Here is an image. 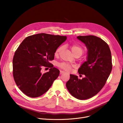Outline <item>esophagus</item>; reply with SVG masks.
<instances>
[{
    "label": "esophagus",
    "instance_id": "1",
    "mask_svg": "<svg viewBox=\"0 0 123 123\" xmlns=\"http://www.w3.org/2000/svg\"><path fill=\"white\" fill-rule=\"evenodd\" d=\"M65 73V72L63 71H60V74H64Z\"/></svg>",
    "mask_w": 123,
    "mask_h": 123
}]
</instances>
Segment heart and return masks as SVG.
<instances>
[{
  "label": "heart",
  "instance_id": "heart-1",
  "mask_svg": "<svg viewBox=\"0 0 123 123\" xmlns=\"http://www.w3.org/2000/svg\"><path fill=\"white\" fill-rule=\"evenodd\" d=\"M63 49V46H62L58 47L55 52V55L56 56L59 55ZM71 49L72 52L73 54V55H75L76 54H80L81 55L84 52L83 49L81 46H80L79 45L77 44L72 45V46H71ZM58 66L61 69L66 71L67 72L70 71L72 68V65H71L70 64L68 63L65 62H61L59 63L58 64Z\"/></svg>",
  "mask_w": 123,
  "mask_h": 123
}]
</instances>
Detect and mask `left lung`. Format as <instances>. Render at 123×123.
Returning a JSON list of instances; mask_svg holds the SVG:
<instances>
[{
    "label": "left lung",
    "mask_w": 123,
    "mask_h": 123,
    "mask_svg": "<svg viewBox=\"0 0 123 123\" xmlns=\"http://www.w3.org/2000/svg\"><path fill=\"white\" fill-rule=\"evenodd\" d=\"M77 39L85 44L88 50L86 61L79 68V74L85 75L79 79L70 74L66 83L69 93L79 100L92 98L104 87L112 69V56L108 45L95 36H79Z\"/></svg>",
    "instance_id": "obj_1"
}]
</instances>
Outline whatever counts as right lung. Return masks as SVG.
<instances>
[{
    "label": "right lung",
    "instance_id": "obj_1",
    "mask_svg": "<svg viewBox=\"0 0 123 123\" xmlns=\"http://www.w3.org/2000/svg\"><path fill=\"white\" fill-rule=\"evenodd\" d=\"M66 39V36L39 33L26 37L19 45L13 59V75L24 94L36 98L49 89L60 73L50 61ZM44 67L50 68L49 72L42 73Z\"/></svg>",
    "mask_w": 123,
    "mask_h": 123
}]
</instances>
